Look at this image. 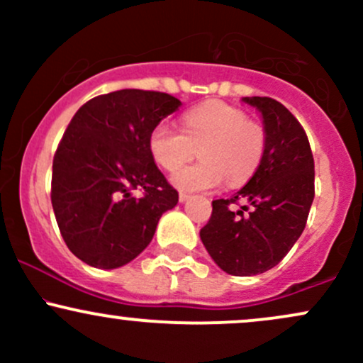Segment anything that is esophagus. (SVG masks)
Here are the masks:
<instances>
[{"label":"esophagus","mask_w":363,"mask_h":363,"mask_svg":"<svg viewBox=\"0 0 363 363\" xmlns=\"http://www.w3.org/2000/svg\"><path fill=\"white\" fill-rule=\"evenodd\" d=\"M189 198H191L189 193H179V201H181V203L187 201V199H189Z\"/></svg>","instance_id":"esophagus-1"}]
</instances>
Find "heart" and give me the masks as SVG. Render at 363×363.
<instances>
[{
	"label": "heart",
	"mask_w": 363,
	"mask_h": 363,
	"mask_svg": "<svg viewBox=\"0 0 363 363\" xmlns=\"http://www.w3.org/2000/svg\"><path fill=\"white\" fill-rule=\"evenodd\" d=\"M148 148L162 169L174 172L199 150V164L177 171L172 182L181 189H215L247 182L259 167L266 150V131L239 107L210 101L182 116V131L167 123L152 129Z\"/></svg>",
	"instance_id": "heart-1"
}]
</instances>
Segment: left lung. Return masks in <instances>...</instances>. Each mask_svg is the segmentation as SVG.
<instances>
[{
  "mask_svg": "<svg viewBox=\"0 0 363 363\" xmlns=\"http://www.w3.org/2000/svg\"><path fill=\"white\" fill-rule=\"evenodd\" d=\"M262 116L266 150L254 176L228 199L211 203L199 232L208 254L225 273L252 277L272 269L306 228L314 199V157L295 116L269 97H244ZM245 205L232 212L230 204Z\"/></svg>",
  "mask_w": 363,
  "mask_h": 363,
  "instance_id": "1",
  "label": "left lung"
}]
</instances>
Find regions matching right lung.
Instances as JSON below:
<instances>
[{
	"label": "right lung",
	"mask_w": 363,
	"mask_h": 363,
	"mask_svg": "<svg viewBox=\"0 0 363 363\" xmlns=\"http://www.w3.org/2000/svg\"><path fill=\"white\" fill-rule=\"evenodd\" d=\"M179 107L181 101L164 91L126 89L94 97L73 116L54 153L51 201L78 259L101 269L128 264L152 242L160 216L177 205L148 138Z\"/></svg>",
	"instance_id": "obj_1"
}]
</instances>
